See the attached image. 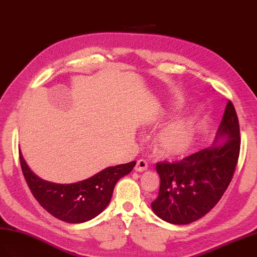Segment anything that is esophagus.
<instances>
[{"instance_id":"1","label":"esophagus","mask_w":257,"mask_h":257,"mask_svg":"<svg viewBox=\"0 0 257 257\" xmlns=\"http://www.w3.org/2000/svg\"><path fill=\"white\" fill-rule=\"evenodd\" d=\"M148 168V163L146 160H144V159H141V160H138L136 162V165H135V171L136 172H144L147 170Z\"/></svg>"}]
</instances>
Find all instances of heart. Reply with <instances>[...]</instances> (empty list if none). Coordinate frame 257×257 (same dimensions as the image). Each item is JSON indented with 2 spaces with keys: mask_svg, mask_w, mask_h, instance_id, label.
Wrapping results in <instances>:
<instances>
[{
  "mask_svg": "<svg viewBox=\"0 0 257 257\" xmlns=\"http://www.w3.org/2000/svg\"><path fill=\"white\" fill-rule=\"evenodd\" d=\"M193 142L192 124L178 120L163 128L155 140V147L160 154L169 157L183 155Z\"/></svg>",
  "mask_w": 257,
  "mask_h": 257,
  "instance_id": "heart-1",
  "label": "heart"
}]
</instances>
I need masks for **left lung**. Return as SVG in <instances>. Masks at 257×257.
<instances>
[{
  "mask_svg": "<svg viewBox=\"0 0 257 257\" xmlns=\"http://www.w3.org/2000/svg\"><path fill=\"white\" fill-rule=\"evenodd\" d=\"M211 148L200 150L178 162H158L161 184L151 207L159 217L171 224L187 225L203 217L217 204L229 186L240 154V126L232 102L225 108Z\"/></svg>",
  "mask_w": 257,
  "mask_h": 257,
  "instance_id": "8db88e82",
  "label": "left lung"
}]
</instances>
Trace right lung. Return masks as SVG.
<instances>
[{
  "label": "right lung",
  "instance_id": "add662e5",
  "mask_svg": "<svg viewBox=\"0 0 257 257\" xmlns=\"http://www.w3.org/2000/svg\"><path fill=\"white\" fill-rule=\"evenodd\" d=\"M20 166L33 197L44 209L62 221L84 223L96 217L109 204L117 180L127 175L136 164L110 166L79 183L61 185L45 182L29 169L19 151Z\"/></svg>",
  "mask_w": 257,
  "mask_h": 257
}]
</instances>
